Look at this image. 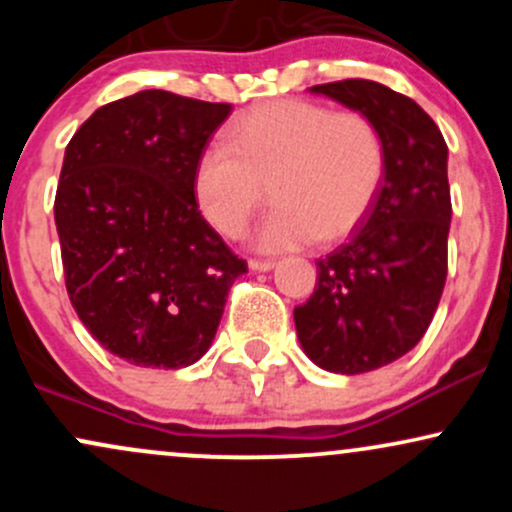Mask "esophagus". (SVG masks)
<instances>
[{
	"instance_id": "1",
	"label": "esophagus",
	"mask_w": 512,
	"mask_h": 512,
	"mask_svg": "<svg viewBox=\"0 0 512 512\" xmlns=\"http://www.w3.org/2000/svg\"><path fill=\"white\" fill-rule=\"evenodd\" d=\"M248 267L252 269V272H272V269L276 267L274 260H250Z\"/></svg>"
}]
</instances>
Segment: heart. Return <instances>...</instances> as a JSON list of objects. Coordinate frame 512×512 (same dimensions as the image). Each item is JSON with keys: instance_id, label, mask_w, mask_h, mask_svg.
I'll use <instances>...</instances> for the list:
<instances>
[{"instance_id": "heart-1", "label": "heart", "mask_w": 512, "mask_h": 512, "mask_svg": "<svg viewBox=\"0 0 512 512\" xmlns=\"http://www.w3.org/2000/svg\"><path fill=\"white\" fill-rule=\"evenodd\" d=\"M383 178L385 146L366 115L284 98L238 117L223 139L199 151L192 197L214 231L238 238L269 182L274 209L250 245L286 252L354 231Z\"/></svg>"}]
</instances>
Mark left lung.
<instances>
[{
  "mask_svg": "<svg viewBox=\"0 0 512 512\" xmlns=\"http://www.w3.org/2000/svg\"><path fill=\"white\" fill-rule=\"evenodd\" d=\"M310 93L373 122L385 178L349 243L315 262V291L293 310V322L315 366L368 373L409 354L438 308L452 216L448 146L419 103L378 81H334Z\"/></svg>",
  "mask_w": 512,
  "mask_h": 512,
  "instance_id": "obj_1",
  "label": "left lung"
}]
</instances>
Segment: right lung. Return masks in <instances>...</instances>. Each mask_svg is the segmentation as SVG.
Masks as SVG:
<instances>
[{
    "instance_id": "1",
    "label": "right lung",
    "mask_w": 512,
    "mask_h": 512,
    "mask_svg": "<svg viewBox=\"0 0 512 512\" xmlns=\"http://www.w3.org/2000/svg\"><path fill=\"white\" fill-rule=\"evenodd\" d=\"M228 115V103L149 88L98 108L64 151L55 223L69 301L132 366L197 363L248 269L192 197L199 151Z\"/></svg>"
}]
</instances>
